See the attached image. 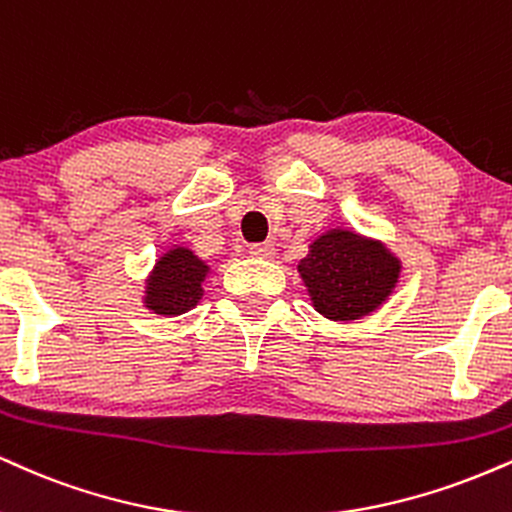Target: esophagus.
I'll return each mask as SVG.
<instances>
[{"mask_svg": "<svg viewBox=\"0 0 512 512\" xmlns=\"http://www.w3.org/2000/svg\"><path fill=\"white\" fill-rule=\"evenodd\" d=\"M274 252H276L274 243H255V245H250V255L252 257H262V260L272 257Z\"/></svg>", "mask_w": 512, "mask_h": 512, "instance_id": "esophagus-1", "label": "esophagus"}]
</instances>
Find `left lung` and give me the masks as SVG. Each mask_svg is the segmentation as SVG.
<instances>
[{
  "instance_id": "1",
  "label": "left lung",
  "mask_w": 512,
  "mask_h": 512,
  "mask_svg": "<svg viewBox=\"0 0 512 512\" xmlns=\"http://www.w3.org/2000/svg\"><path fill=\"white\" fill-rule=\"evenodd\" d=\"M298 272L319 315L331 322H353L389 298L398 283L400 262L379 240L334 229L310 245Z\"/></svg>"
}]
</instances>
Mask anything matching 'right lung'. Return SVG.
<instances>
[{
    "label": "right lung",
    "mask_w": 512,
    "mask_h": 512,
    "mask_svg": "<svg viewBox=\"0 0 512 512\" xmlns=\"http://www.w3.org/2000/svg\"><path fill=\"white\" fill-rule=\"evenodd\" d=\"M209 267L188 248H174L162 255L145 288V307L166 317L188 312L202 298V281Z\"/></svg>",
    "instance_id": "right-lung-1"
}]
</instances>
